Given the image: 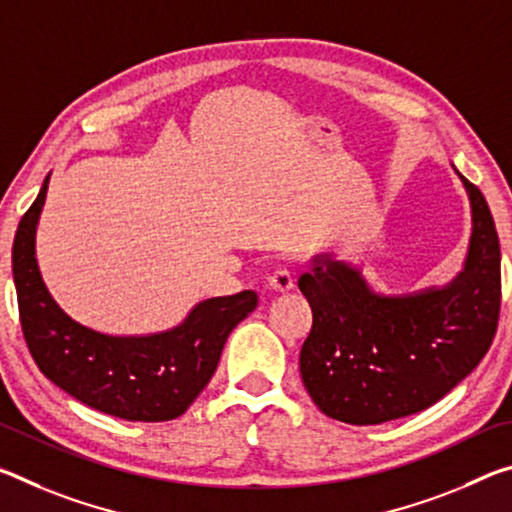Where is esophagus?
<instances>
[{
    "label": "esophagus",
    "mask_w": 512,
    "mask_h": 512,
    "mask_svg": "<svg viewBox=\"0 0 512 512\" xmlns=\"http://www.w3.org/2000/svg\"><path fill=\"white\" fill-rule=\"evenodd\" d=\"M268 287H271L273 291L277 293H284L293 289V275L289 268H277V271L268 277Z\"/></svg>",
    "instance_id": "34e87169"
}]
</instances>
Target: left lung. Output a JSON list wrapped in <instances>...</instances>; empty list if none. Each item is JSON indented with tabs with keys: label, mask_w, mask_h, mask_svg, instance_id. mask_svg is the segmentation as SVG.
Masks as SVG:
<instances>
[{
	"label": "left lung",
	"mask_w": 512,
	"mask_h": 512,
	"mask_svg": "<svg viewBox=\"0 0 512 512\" xmlns=\"http://www.w3.org/2000/svg\"><path fill=\"white\" fill-rule=\"evenodd\" d=\"M456 173L470 198L472 237L463 271L445 287L381 296L357 266L332 253L316 255L300 275L298 287L314 314L300 375L329 418L381 424L429 409L479 366L495 339L497 228L479 187Z\"/></svg>",
	"instance_id": "obj_1"
}]
</instances>
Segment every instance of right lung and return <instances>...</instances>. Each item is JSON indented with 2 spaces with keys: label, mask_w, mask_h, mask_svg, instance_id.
<instances>
[{
  "label": "right lung",
  "mask_w": 512,
  "mask_h": 512,
  "mask_svg": "<svg viewBox=\"0 0 512 512\" xmlns=\"http://www.w3.org/2000/svg\"><path fill=\"white\" fill-rule=\"evenodd\" d=\"M49 176L13 241V280L24 339L42 375L90 409L131 422L183 415L212 379L232 329L257 307L255 291L198 302L164 332L112 336L60 309L40 275L36 230Z\"/></svg>",
  "instance_id": "right-lung-1"
}]
</instances>
